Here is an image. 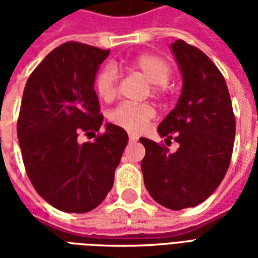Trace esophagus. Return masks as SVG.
<instances>
[{
	"instance_id": "34e87169",
	"label": "esophagus",
	"mask_w": 258,
	"mask_h": 258,
	"mask_svg": "<svg viewBox=\"0 0 258 258\" xmlns=\"http://www.w3.org/2000/svg\"><path fill=\"white\" fill-rule=\"evenodd\" d=\"M137 140H138V138H137L135 135H130V137H128L130 142H135V141H137Z\"/></svg>"
}]
</instances>
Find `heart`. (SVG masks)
<instances>
[{
    "instance_id": "obj_1",
    "label": "heart",
    "mask_w": 258,
    "mask_h": 258,
    "mask_svg": "<svg viewBox=\"0 0 258 258\" xmlns=\"http://www.w3.org/2000/svg\"><path fill=\"white\" fill-rule=\"evenodd\" d=\"M130 70L141 74L149 83L151 94L155 98H164L168 92V81L173 69L167 60L155 53H142L131 60ZM95 90L103 101L110 102L117 95L118 74L112 66H105L98 73ZM155 117V109L149 103L124 102L109 113L110 123L131 134H140Z\"/></svg>"
}]
</instances>
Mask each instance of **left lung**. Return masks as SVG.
I'll return each instance as SVG.
<instances>
[{
    "label": "left lung",
    "mask_w": 258,
    "mask_h": 258,
    "mask_svg": "<svg viewBox=\"0 0 258 258\" xmlns=\"http://www.w3.org/2000/svg\"><path fill=\"white\" fill-rule=\"evenodd\" d=\"M182 74L177 106L157 131L166 144L174 140L178 149L141 138L145 157L141 162L144 182L159 205L171 210L195 207L221 184L232 156L235 114L225 80L205 52L177 40L171 44Z\"/></svg>",
    "instance_id": "8db88e82"
}]
</instances>
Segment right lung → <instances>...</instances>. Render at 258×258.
I'll list each match as a JSON object with an SVG mask.
<instances>
[{
    "instance_id": "add662e5",
    "label": "right lung",
    "mask_w": 258,
    "mask_h": 258,
    "mask_svg": "<svg viewBox=\"0 0 258 258\" xmlns=\"http://www.w3.org/2000/svg\"><path fill=\"white\" fill-rule=\"evenodd\" d=\"M109 49L64 42L48 53L26 83L18 138L26 173L37 194L58 210L87 213L112 189L128 135L114 124L92 143L103 116L94 81Z\"/></svg>"
}]
</instances>
